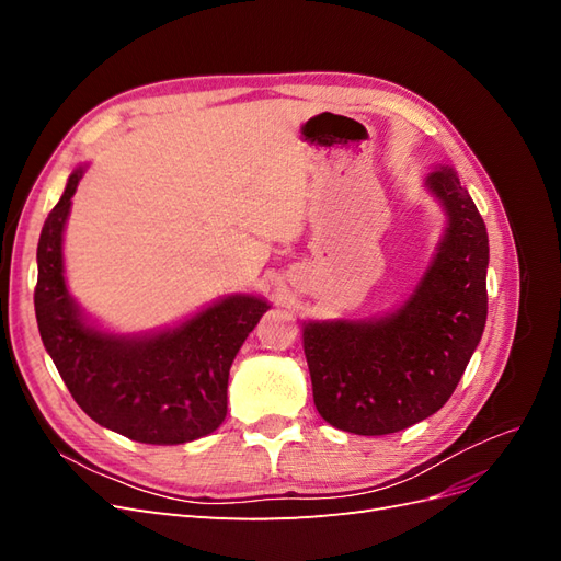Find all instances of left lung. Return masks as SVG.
<instances>
[{"label": "left lung", "mask_w": 561, "mask_h": 561, "mask_svg": "<svg viewBox=\"0 0 561 561\" xmlns=\"http://www.w3.org/2000/svg\"><path fill=\"white\" fill-rule=\"evenodd\" d=\"M447 227L414 293L396 311L301 325L313 402L330 426L388 435L443 407L478 348L486 322L489 236L449 165L423 180Z\"/></svg>", "instance_id": "8db88e82"}]
</instances>
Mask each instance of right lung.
<instances>
[{
	"label": "right lung",
	"instance_id": "obj_1",
	"mask_svg": "<svg viewBox=\"0 0 561 561\" xmlns=\"http://www.w3.org/2000/svg\"><path fill=\"white\" fill-rule=\"evenodd\" d=\"M87 165L65 184L37 245L35 313L44 348L95 423L145 445H184L219 428L236 353L271 304L227 295L175 328L114 334L83 316L67 290L62 233Z\"/></svg>",
	"mask_w": 561,
	"mask_h": 561
}]
</instances>
